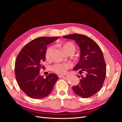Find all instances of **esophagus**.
<instances>
[{
  "mask_svg": "<svg viewBox=\"0 0 122 122\" xmlns=\"http://www.w3.org/2000/svg\"><path fill=\"white\" fill-rule=\"evenodd\" d=\"M64 76H65L64 75H58V77H59V78H62V77H64Z\"/></svg>",
  "mask_w": 122,
  "mask_h": 122,
  "instance_id": "obj_1",
  "label": "esophagus"
}]
</instances>
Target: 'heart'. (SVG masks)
I'll return each instance as SVG.
<instances>
[{
	"label": "heart",
	"instance_id": "b5f03b06",
	"mask_svg": "<svg viewBox=\"0 0 122 122\" xmlns=\"http://www.w3.org/2000/svg\"><path fill=\"white\" fill-rule=\"evenodd\" d=\"M62 48L66 53L68 52H72L74 53L75 50V47L74 45L70 41H67L60 45ZM52 47H48L46 49L45 51V57L47 60L50 58V54ZM71 65L69 64H57L53 66L52 69L53 71L59 74H65L66 73L68 69L70 68Z\"/></svg>",
	"mask_w": 122,
	"mask_h": 122
}]
</instances>
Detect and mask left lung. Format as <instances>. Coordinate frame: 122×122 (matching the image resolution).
Here are the masks:
<instances>
[{"mask_svg":"<svg viewBox=\"0 0 122 122\" xmlns=\"http://www.w3.org/2000/svg\"><path fill=\"white\" fill-rule=\"evenodd\" d=\"M64 37L73 39L81 49L80 61L74 68L81 75H77L80 83L72 89L83 98L93 96L100 90L106 77V65L103 52L96 42L85 35L73 34Z\"/></svg>","mask_w":122,"mask_h":122,"instance_id":"left-lung-1","label":"left lung"}]
</instances>
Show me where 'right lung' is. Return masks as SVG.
Returning <instances> with one entry per match:
<instances>
[{
    "label": "right lung",
    "mask_w": 122,
    "mask_h": 122,
    "mask_svg": "<svg viewBox=\"0 0 122 122\" xmlns=\"http://www.w3.org/2000/svg\"><path fill=\"white\" fill-rule=\"evenodd\" d=\"M58 37H40L26 44L16 57L15 74L19 88L32 98L39 99L50 93L58 77L51 73L44 78L39 71L44 67L42 62L45 61V51L48 45Z\"/></svg>",
    "instance_id": "1"
}]
</instances>
